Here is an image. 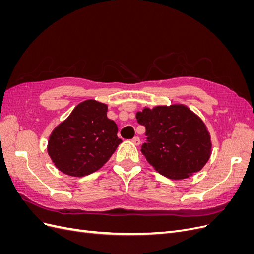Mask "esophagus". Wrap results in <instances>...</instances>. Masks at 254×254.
<instances>
[{"label":"esophagus","instance_id":"34e87169","mask_svg":"<svg viewBox=\"0 0 254 254\" xmlns=\"http://www.w3.org/2000/svg\"><path fill=\"white\" fill-rule=\"evenodd\" d=\"M132 143L134 144V145H140V143H141V140H140V137L139 136H135V137H133L132 139Z\"/></svg>","mask_w":254,"mask_h":254}]
</instances>
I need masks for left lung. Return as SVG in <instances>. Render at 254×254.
Instances as JSON below:
<instances>
[{
    "label": "left lung",
    "mask_w": 254,
    "mask_h": 254,
    "mask_svg": "<svg viewBox=\"0 0 254 254\" xmlns=\"http://www.w3.org/2000/svg\"><path fill=\"white\" fill-rule=\"evenodd\" d=\"M144 125L147 143L142 153L155 170L174 180L187 179L201 171L212 153L209 130L188 106L173 104L145 107L136 112Z\"/></svg>",
    "instance_id": "obj_1"
}]
</instances>
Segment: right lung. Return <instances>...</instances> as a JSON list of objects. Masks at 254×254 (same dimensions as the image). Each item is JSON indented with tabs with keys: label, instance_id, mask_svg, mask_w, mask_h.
I'll return each mask as SVG.
<instances>
[{
	"label": "right lung",
	"instance_id": "right-lung-1",
	"mask_svg": "<svg viewBox=\"0 0 254 254\" xmlns=\"http://www.w3.org/2000/svg\"><path fill=\"white\" fill-rule=\"evenodd\" d=\"M108 106L87 99L53 130L48 153L60 172L84 177L98 171L117 150L122 140L118 125L107 118Z\"/></svg>",
	"mask_w": 254,
	"mask_h": 254
}]
</instances>
